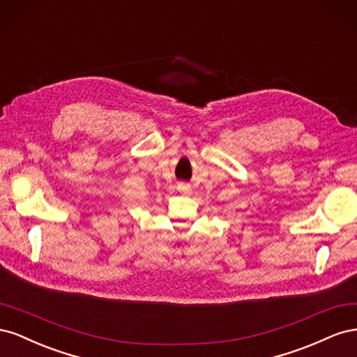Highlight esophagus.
Wrapping results in <instances>:
<instances>
[{
    "mask_svg": "<svg viewBox=\"0 0 357 357\" xmlns=\"http://www.w3.org/2000/svg\"><path fill=\"white\" fill-rule=\"evenodd\" d=\"M177 188H178L180 192H185V193H189V192H190V186L188 185V183H185V181H180Z\"/></svg>",
    "mask_w": 357,
    "mask_h": 357,
    "instance_id": "34e87169",
    "label": "esophagus"
}]
</instances>
